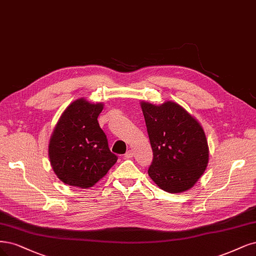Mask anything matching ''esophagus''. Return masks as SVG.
Returning a JSON list of instances; mask_svg holds the SVG:
<instances>
[{
	"label": "esophagus",
	"mask_w": 256,
	"mask_h": 256,
	"mask_svg": "<svg viewBox=\"0 0 256 256\" xmlns=\"http://www.w3.org/2000/svg\"><path fill=\"white\" fill-rule=\"evenodd\" d=\"M132 156H134V154H132L131 150H128V152L125 154V158H131Z\"/></svg>",
	"instance_id": "1"
}]
</instances>
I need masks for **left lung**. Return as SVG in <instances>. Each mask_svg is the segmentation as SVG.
I'll return each instance as SVG.
<instances>
[{"instance_id":"left-lung-1","label":"left lung","mask_w":256,"mask_h":256,"mask_svg":"<svg viewBox=\"0 0 256 256\" xmlns=\"http://www.w3.org/2000/svg\"><path fill=\"white\" fill-rule=\"evenodd\" d=\"M154 152L149 177L167 192L192 188L208 163V146L198 120L174 102H140Z\"/></svg>"}]
</instances>
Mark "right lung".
Listing matches in <instances>:
<instances>
[{"mask_svg": "<svg viewBox=\"0 0 256 256\" xmlns=\"http://www.w3.org/2000/svg\"><path fill=\"white\" fill-rule=\"evenodd\" d=\"M102 108V102L79 98L61 114L52 131L48 145L50 165L68 185L92 188L118 161L98 120Z\"/></svg>", "mask_w": 256, "mask_h": 256, "instance_id": "right-lung-1", "label": "right lung"}]
</instances>
